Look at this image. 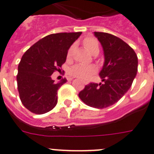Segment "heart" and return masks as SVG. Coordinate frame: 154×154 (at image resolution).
<instances>
[{
	"mask_svg": "<svg viewBox=\"0 0 154 154\" xmlns=\"http://www.w3.org/2000/svg\"><path fill=\"white\" fill-rule=\"evenodd\" d=\"M83 45L87 51L93 55H96L100 51V46L97 40L93 37H86L83 40ZM73 51V45H71L67 52V59L70 60ZM96 68L94 65H74L70 69V75L74 77H77L82 81H87L95 73Z\"/></svg>",
	"mask_w": 154,
	"mask_h": 154,
	"instance_id": "obj_1",
	"label": "heart"
}]
</instances>
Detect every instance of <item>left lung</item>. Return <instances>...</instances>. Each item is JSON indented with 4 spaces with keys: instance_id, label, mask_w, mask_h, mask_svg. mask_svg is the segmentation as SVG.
<instances>
[{
    "instance_id": "left-lung-1",
    "label": "left lung",
    "mask_w": 154,
    "mask_h": 154,
    "mask_svg": "<svg viewBox=\"0 0 154 154\" xmlns=\"http://www.w3.org/2000/svg\"><path fill=\"white\" fill-rule=\"evenodd\" d=\"M94 34L104 54L100 72L103 82L90 83L78 95L90 107L105 109L117 103L131 88L138 70V58L134 50L118 36L99 32Z\"/></svg>"
}]
</instances>
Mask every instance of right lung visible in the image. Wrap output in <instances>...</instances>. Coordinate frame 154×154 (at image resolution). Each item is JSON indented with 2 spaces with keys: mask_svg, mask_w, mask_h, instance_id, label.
Returning a JSON list of instances; mask_svg holds the SVG:
<instances>
[{
  "mask_svg": "<svg viewBox=\"0 0 154 154\" xmlns=\"http://www.w3.org/2000/svg\"><path fill=\"white\" fill-rule=\"evenodd\" d=\"M81 34L82 32L51 34L23 54L18 67L17 84L21 102L30 112L43 114L56 106L57 91L67 80L54 82L51 75L61 71L68 48Z\"/></svg>",
  "mask_w": 154,
  "mask_h": 154,
  "instance_id": "1",
  "label": "right lung"
}]
</instances>
